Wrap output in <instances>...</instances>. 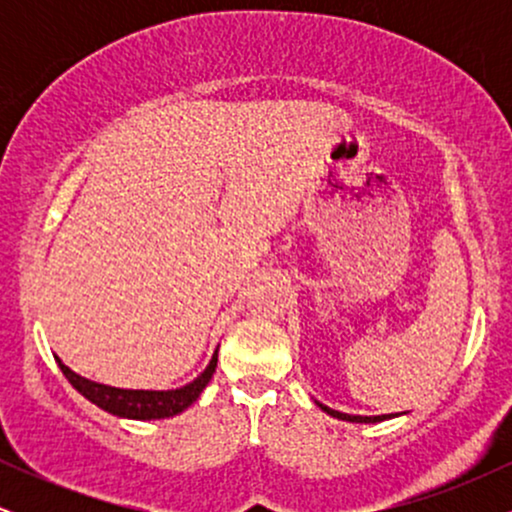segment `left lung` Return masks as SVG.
Here are the masks:
<instances>
[{
	"label": "left lung",
	"instance_id": "left-lung-1",
	"mask_svg": "<svg viewBox=\"0 0 512 512\" xmlns=\"http://www.w3.org/2000/svg\"><path fill=\"white\" fill-rule=\"evenodd\" d=\"M315 404L320 407L322 411H327V414L334 416V419L339 421H351V424H378V421H385V419H392V416L397 414H380V416H361V414H344V411H337V409H330L325 407V404H320L315 399Z\"/></svg>",
	"mask_w": 512,
	"mask_h": 512
}]
</instances>
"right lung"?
I'll list each match as a JSON object with an SVG mask.
<instances>
[{"mask_svg": "<svg viewBox=\"0 0 512 512\" xmlns=\"http://www.w3.org/2000/svg\"><path fill=\"white\" fill-rule=\"evenodd\" d=\"M57 358V356H55ZM216 361H219V349L211 356L209 366L197 375L192 383L178 387V390H122V387H110L103 383H93V380L81 378L72 368L64 366L57 358V366L64 373V378L72 383V387L79 395H84L88 402L101 407L108 414L122 416V419H137V421H151V419H168V416L180 414L197 402L202 395L204 387L209 385L211 375L216 370Z\"/></svg>", "mask_w": 512, "mask_h": 512, "instance_id": "add662e5", "label": "right lung"}]
</instances>
